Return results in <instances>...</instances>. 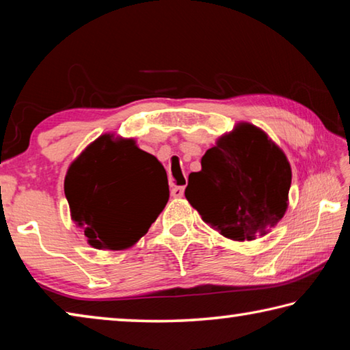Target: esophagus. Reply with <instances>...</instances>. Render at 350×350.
I'll list each match as a JSON object with an SVG mask.
<instances>
[{
  "label": "esophagus",
  "mask_w": 350,
  "mask_h": 350,
  "mask_svg": "<svg viewBox=\"0 0 350 350\" xmlns=\"http://www.w3.org/2000/svg\"><path fill=\"white\" fill-rule=\"evenodd\" d=\"M185 193V187H173L171 188V196L173 198H182Z\"/></svg>",
  "instance_id": "34e87169"
}]
</instances>
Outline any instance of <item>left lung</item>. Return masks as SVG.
Returning a JSON list of instances; mask_svg holds the SVG:
<instances>
[{
  "label": "left lung",
  "instance_id": "left-lung-1",
  "mask_svg": "<svg viewBox=\"0 0 350 350\" xmlns=\"http://www.w3.org/2000/svg\"><path fill=\"white\" fill-rule=\"evenodd\" d=\"M185 198L202 221L233 241H253L286 215L292 168L262 129L241 122L204 154Z\"/></svg>",
  "mask_w": 350,
  "mask_h": 350
}]
</instances>
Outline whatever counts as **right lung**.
Returning a JSON list of instances; mask_svg holds the SVG:
<instances>
[{"label": "right lung", "mask_w": 350, "mask_h": 350, "mask_svg": "<svg viewBox=\"0 0 350 350\" xmlns=\"http://www.w3.org/2000/svg\"><path fill=\"white\" fill-rule=\"evenodd\" d=\"M70 217L98 250L133 247L168 202L167 171L134 139L103 134L70 163L64 179Z\"/></svg>", "instance_id": "right-lung-1"}]
</instances>
